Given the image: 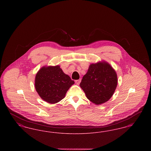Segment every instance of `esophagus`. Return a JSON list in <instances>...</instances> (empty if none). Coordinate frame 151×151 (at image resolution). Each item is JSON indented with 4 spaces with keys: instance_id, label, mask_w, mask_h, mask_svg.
<instances>
[{
    "instance_id": "34e87169",
    "label": "esophagus",
    "mask_w": 151,
    "mask_h": 151,
    "mask_svg": "<svg viewBox=\"0 0 151 151\" xmlns=\"http://www.w3.org/2000/svg\"><path fill=\"white\" fill-rule=\"evenodd\" d=\"M80 82H81V79H79V80H75V83H76L77 84H79Z\"/></svg>"
}]
</instances>
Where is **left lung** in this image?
<instances>
[{
	"mask_svg": "<svg viewBox=\"0 0 151 151\" xmlns=\"http://www.w3.org/2000/svg\"><path fill=\"white\" fill-rule=\"evenodd\" d=\"M117 83L115 70L108 63L103 61L89 65L80 86L89 100L96 105H100L112 97Z\"/></svg>",
	"mask_w": 151,
	"mask_h": 151,
	"instance_id": "8db88e82",
	"label": "left lung"
}]
</instances>
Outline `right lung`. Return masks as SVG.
<instances>
[{
	"label": "right lung",
	"instance_id": "add662e5",
	"mask_svg": "<svg viewBox=\"0 0 151 151\" xmlns=\"http://www.w3.org/2000/svg\"><path fill=\"white\" fill-rule=\"evenodd\" d=\"M74 83L59 65L44 66L36 74L35 86L42 100L55 104L65 98L67 91Z\"/></svg>",
	"mask_w": 151,
	"mask_h": 151
}]
</instances>
